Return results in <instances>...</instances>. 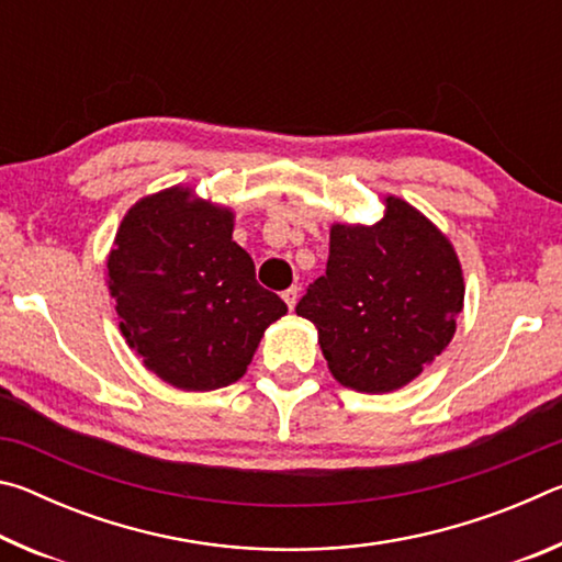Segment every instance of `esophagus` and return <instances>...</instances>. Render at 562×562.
<instances>
[{"label": "esophagus", "mask_w": 562, "mask_h": 562, "mask_svg": "<svg viewBox=\"0 0 562 562\" xmlns=\"http://www.w3.org/2000/svg\"><path fill=\"white\" fill-rule=\"evenodd\" d=\"M297 297H300V290L297 288H288L282 292V300L288 302V307L294 310V304H297Z\"/></svg>", "instance_id": "obj_1"}]
</instances>
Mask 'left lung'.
<instances>
[{
	"label": "left lung",
	"instance_id": "left-lung-1",
	"mask_svg": "<svg viewBox=\"0 0 562 562\" xmlns=\"http://www.w3.org/2000/svg\"><path fill=\"white\" fill-rule=\"evenodd\" d=\"M461 307L451 243L412 205L386 198L376 225H331L327 270L297 315L317 327L339 384L379 394L412 382L449 347Z\"/></svg>",
	"mask_w": 562,
	"mask_h": 562
}]
</instances>
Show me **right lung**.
Segmentation results:
<instances>
[{"instance_id": "1", "label": "right lung", "mask_w": 562, "mask_h": 562, "mask_svg": "<svg viewBox=\"0 0 562 562\" xmlns=\"http://www.w3.org/2000/svg\"><path fill=\"white\" fill-rule=\"evenodd\" d=\"M128 347L164 382L211 392L237 382L262 331L288 312L233 240V213L168 188L131 207L109 255Z\"/></svg>"}]
</instances>
